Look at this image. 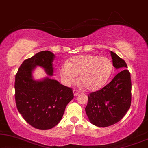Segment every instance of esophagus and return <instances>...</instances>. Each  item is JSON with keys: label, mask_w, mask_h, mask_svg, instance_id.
I'll return each mask as SVG.
<instances>
[{"label": "esophagus", "mask_w": 148, "mask_h": 148, "mask_svg": "<svg viewBox=\"0 0 148 148\" xmlns=\"http://www.w3.org/2000/svg\"><path fill=\"white\" fill-rule=\"evenodd\" d=\"M73 94H74L75 96H77L79 94V92H78V90H77L76 89H74V90H73Z\"/></svg>", "instance_id": "34e87169"}]
</instances>
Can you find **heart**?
<instances>
[{
	"instance_id": "heart-1",
	"label": "heart",
	"mask_w": 148,
	"mask_h": 148,
	"mask_svg": "<svg viewBox=\"0 0 148 148\" xmlns=\"http://www.w3.org/2000/svg\"><path fill=\"white\" fill-rule=\"evenodd\" d=\"M112 61L108 58L92 54L75 56L60 68V74L66 85L74 82L77 75L87 90H98L106 84L112 71Z\"/></svg>"
}]
</instances>
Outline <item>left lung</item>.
<instances>
[{
	"mask_svg": "<svg viewBox=\"0 0 148 148\" xmlns=\"http://www.w3.org/2000/svg\"><path fill=\"white\" fill-rule=\"evenodd\" d=\"M112 64L122 69L101 90L89 94L86 112L93 125L106 127L121 120L131 102V74L127 64L116 53L110 51Z\"/></svg>",
	"mask_w": 148,
	"mask_h": 148,
	"instance_id": "8db88e82",
	"label": "left lung"
}]
</instances>
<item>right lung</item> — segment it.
Returning a JSON list of instances; mask_svg holds the SVG:
<instances>
[{
    "label": "right lung",
    "instance_id": "obj_1",
    "mask_svg": "<svg viewBox=\"0 0 148 148\" xmlns=\"http://www.w3.org/2000/svg\"><path fill=\"white\" fill-rule=\"evenodd\" d=\"M55 56L48 50L24 60L15 75V102L17 110L26 122L34 128L48 130L61 120L66 105L73 98L71 88L58 81L45 77L34 79L32 72L37 66L53 75L52 62Z\"/></svg>",
    "mask_w": 148,
    "mask_h": 148
}]
</instances>
